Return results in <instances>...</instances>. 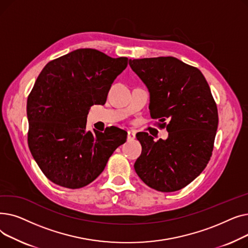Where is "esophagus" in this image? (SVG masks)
Listing matches in <instances>:
<instances>
[{
    "mask_svg": "<svg viewBox=\"0 0 248 248\" xmlns=\"http://www.w3.org/2000/svg\"><path fill=\"white\" fill-rule=\"evenodd\" d=\"M136 138V135H135V132L133 131H128L127 132V140H132Z\"/></svg>",
    "mask_w": 248,
    "mask_h": 248,
    "instance_id": "34e87169",
    "label": "esophagus"
}]
</instances>
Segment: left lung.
Returning <instances> with one entry per match:
<instances>
[{
  "mask_svg": "<svg viewBox=\"0 0 248 248\" xmlns=\"http://www.w3.org/2000/svg\"><path fill=\"white\" fill-rule=\"evenodd\" d=\"M129 66L150 93V112L167 140L137 135L141 154L135 170L149 187L175 192L196 179L209 162L218 110L202 72L175 57L129 59Z\"/></svg>",
  "mask_w": 248,
  "mask_h": 248,
  "instance_id": "1",
  "label": "left lung"
}]
</instances>
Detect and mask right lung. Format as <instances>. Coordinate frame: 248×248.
I'll return each mask as SVG.
<instances>
[{
    "mask_svg": "<svg viewBox=\"0 0 248 248\" xmlns=\"http://www.w3.org/2000/svg\"><path fill=\"white\" fill-rule=\"evenodd\" d=\"M127 62L95 49H77L48 62L37 77L27 100L28 146L54 184L69 189L90 184L125 142L127 133L119 127L87 131L86 117L93 104L106 103Z\"/></svg>",
    "mask_w": 248,
    "mask_h": 248,
    "instance_id": "right-lung-1",
    "label": "right lung"
}]
</instances>
